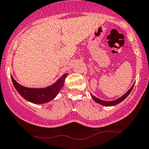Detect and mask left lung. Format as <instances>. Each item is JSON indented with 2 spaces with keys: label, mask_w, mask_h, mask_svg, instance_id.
Wrapping results in <instances>:
<instances>
[{
  "label": "left lung",
  "mask_w": 149,
  "mask_h": 149,
  "mask_svg": "<svg viewBox=\"0 0 149 149\" xmlns=\"http://www.w3.org/2000/svg\"><path fill=\"white\" fill-rule=\"evenodd\" d=\"M133 86H134V84L132 86V87L130 88V90L127 91L126 93H125L123 96H121V97H119V98H118L116 100H113V101H104V100H102L97 98V97H95V96H93V95L91 94V97H93V99L96 102L99 103V104H102V105H104V106H108V107H110V106H113V105H116V104H118V103H120V102H122V101L124 100L126 97H127V95H129V94L130 93L131 91L132 90V88H133Z\"/></svg>",
  "instance_id": "obj_1"
}]
</instances>
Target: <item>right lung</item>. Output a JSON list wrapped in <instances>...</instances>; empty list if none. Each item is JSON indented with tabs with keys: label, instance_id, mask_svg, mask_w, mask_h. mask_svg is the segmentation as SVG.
<instances>
[{
	"label": "right lung",
	"instance_id": "right-lung-1",
	"mask_svg": "<svg viewBox=\"0 0 149 149\" xmlns=\"http://www.w3.org/2000/svg\"><path fill=\"white\" fill-rule=\"evenodd\" d=\"M67 75L68 74H64L54 84L43 88H27L17 83L12 76H11V78L16 90L24 99L34 104H43L55 98L63 86L65 79Z\"/></svg>",
	"mask_w": 149,
	"mask_h": 149
}]
</instances>
